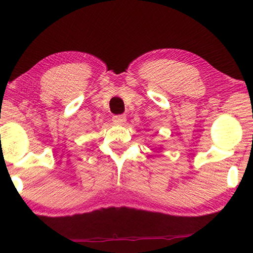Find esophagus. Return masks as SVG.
<instances>
[{"mask_svg": "<svg viewBox=\"0 0 253 253\" xmlns=\"http://www.w3.org/2000/svg\"><path fill=\"white\" fill-rule=\"evenodd\" d=\"M113 122L115 124H119V125H122V124H124L126 122V115H115V116H113Z\"/></svg>", "mask_w": 253, "mask_h": 253, "instance_id": "obj_1", "label": "esophagus"}]
</instances>
